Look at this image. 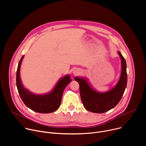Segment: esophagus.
Wrapping results in <instances>:
<instances>
[{
	"label": "esophagus",
	"instance_id": "1",
	"mask_svg": "<svg viewBox=\"0 0 146 146\" xmlns=\"http://www.w3.org/2000/svg\"><path fill=\"white\" fill-rule=\"evenodd\" d=\"M73 73H74V74H77L78 73V72H73Z\"/></svg>",
	"mask_w": 146,
	"mask_h": 146
}]
</instances>
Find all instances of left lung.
Instances as JSON below:
<instances>
[{
    "label": "left lung",
    "instance_id": "1",
    "mask_svg": "<svg viewBox=\"0 0 146 146\" xmlns=\"http://www.w3.org/2000/svg\"><path fill=\"white\" fill-rule=\"evenodd\" d=\"M121 73L117 85L106 92H98L93 90L84 78L76 77L79 83L80 93L83 106L87 110L95 113H103L114 108L120 101L127 84V64L120 52Z\"/></svg>",
    "mask_w": 146,
    "mask_h": 146
}]
</instances>
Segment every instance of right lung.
Listing matches in <instances>:
<instances>
[{
    "label": "right lung",
    "mask_w": 146,
    "mask_h": 146,
    "mask_svg": "<svg viewBox=\"0 0 146 146\" xmlns=\"http://www.w3.org/2000/svg\"><path fill=\"white\" fill-rule=\"evenodd\" d=\"M24 56L20 59L16 76V84L19 96L25 105L32 110L40 113H50L60 106L62 94L66 87L71 82L69 75L61 78L50 92L44 95H35L23 86L20 78V66Z\"/></svg>",
    "instance_id": "obj_1"
}]
</instances>
